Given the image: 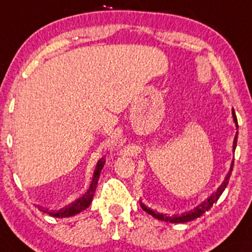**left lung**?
Returning <instances> with one entry per match:
<instances>
[{"label": "left lung", "instance_id": "obj_1", "mask_svg": "<svg viewBox=\"0 0 252 252\" xmlns=\"http://www.w3.org/2000/svg\"><path fill=\"white\" fill-rule=\"evenodd\" d=\"M232 115H233V121H235L236 123V126L238 128V122H237V117H236V114L235 111H232ZM237 135H238V132L236 134V137L235 140H233V152H235L236 149V146H237ZM232 168H233V162L231 164V168H230V172L227 173L226 178H225V180L222 184L220 185V187H219L218 189H217L216 193H213L212 195L210 196L207 200H205L202 204L199 205V206H196L194 210L189 211V212H186V213H182V215H174V216H166V215H162V213H158V212H154L153 210L148 209L147 206H144L142 202H140L141 207L146 211L147 213H149V215H152L154 218L158 219V220H162V221H169V222H187V221H190L193 220V219L195 218H199V217L204 215L206 211H209L211 207L213 206V204H216L217 201H218V199L220 198V195L222 194V192H224V189H226L227 184H228V180H230V176H231V172H232Z\"/></svg>", "mask_w": 252, "mask_h": 252}]
</instances>
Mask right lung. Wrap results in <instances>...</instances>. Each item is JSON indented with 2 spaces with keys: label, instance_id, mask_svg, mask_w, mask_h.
I'll use <instances>...</instances> for the list:
<instances>
[{
  "label": "right lung",
  "instance_id": "add662e5",
  "mask_svg": "<svg viewBox=\"0 0 252 252\" xmlns=\"http://www.w3.org/2000/svg\"><path fill=\"white\" fill-rule=\"evenodd\" d=\"M104 163H105V160H104V158H100V160L97 162L96 169H94V178H92L91 185H90V189H88V192L82 196V198L77 199L76 201H73L72 204L67 205V206H65L62 210L47 211L45 209H41L42 212L47 213V215H50L52 217H57V218H65V217H72L74 215H78V213H80L82 211L88 209L90 204H91L92 199H94V190H96L98 179H99L100 170H102V168L104 167Z\"/></svg>",
  "mask_w": 252,
  "mask_h": 252
}]
</instances>
